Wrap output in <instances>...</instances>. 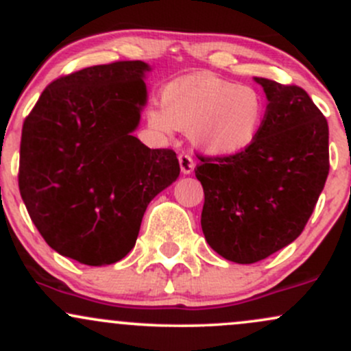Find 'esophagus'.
<instances>
[{
	"mask_svg": "<svg viewBox=\"0 0 351 351\" xmlns=\"http://www.w3.org/2000/svg\"><path fill=\"white\" fill-rule=\"evenodd\" d=\"M178 162L183 175H189V173H193V170H195V160H193L191 155H188V153H180Z\"/></svg>",
	"mask_w": 351,
	"mask_h": 351,
	"instance_id": "esophagus-1",
	"label": "esophagus"
}]
</instances>
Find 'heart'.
<instances>
[{
	"instance_id": "1",
	"label": "heart",
	"mask_w": 351,
	"mask_h": 351,
	"mask_svg": "<svg viewBox=\"0 0 351 351\" xmlns=\"http://www.w3.org/2000/svg\"><path fill=\"white\" fill-rule=\"evenodd\" d=\"M162 107L150 108L148 125L163 135L189 132L208 155L232 156L251 148L265 123L267 107L257 88L211 74L173 80L160 95Z\"/></svg>"
}]
</instances>
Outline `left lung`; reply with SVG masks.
Segmentation results:
<instances>
[{
    "label": "left lung",
    "instance_id": "1",
    "mask_svg": "<svg viewBox=\"0 0 351 351\" xmlns=\"http://www.w3.org/2000/svg\"><path fill=\"white\" fill-rule=\"evenodd\" d=\"M267 97L263 132L232 156H199L201 228L224 259L254 264L295 241L327 181L328 123L307 92L254 77Z\"/></svg>",
    "mask_w": 351,
    "mask_h": 351
}]
</instances>
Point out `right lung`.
<instances>
[{
    "instance_id": "add662e5",
    "label": "right lung",
    "mask_w": 351,
    "mask_h": 351,
    "mask_svg": "<svg viewBox=\"0 0 351 351\" xmlns=\"http://www.w3.org/2000/svg\"><path fill=\"white\" fill-rule=\"evenodd\" d=\"M148 71L119 60L72 72L44 88L24 120L21 198L44 241L80 264L123 259L148 203L180 175L175 152L132 135Z\"/></svg>"
}]
</instances>
